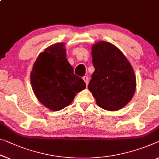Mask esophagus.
<instances>
[{
    "instance_id": "obj_1",
    "label": "esophagus",
    "mask_w": 159,
    "mask_h": 159,
    "mask_svg": "<svg viewBox=\"0 0 159 159\" xmlns=\"http://www.w3.org/2000/svg\"><path fill=\"white\" fill-rule=\"evenodd\" d=\"M82 79H83V80H84V82L86 83V85H87V87L88 83H89V78H88L87 76H84V77H83Z\"/></svg>"
}]
</instances>
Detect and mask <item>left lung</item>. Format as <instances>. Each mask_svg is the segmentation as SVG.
I'll use <instances>...</instances> for the list:
<instances>
[{"instance_id":"8db88e82","label":"left lung","mask_w":159,"mask_h":159,"mask_svg":"<svg viewBox=\"0 0 159 159\" xmlns=\"http://www.w3.org/2000/svg\"><path fill=\"white\" fill-rule=\"evenodd\" d=\"M94 72L88 89L97 104L107 111L122 109L134 97L136 80L132 66L115 45L99 41L92 47Z\"/></svg>"}]
</instances>
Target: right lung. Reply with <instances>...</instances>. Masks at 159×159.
Wrapping results in <instances>:
<instances>
[{"instance_id": "right-lung-1", "label": "right lung", "mask_w": 159, "mask_h": 159, "mask_svg": "<svg viewBox=\"0 0 159 159\" xmlns=\"http://www.w3.org/2000/svg\"><path fill=\"white\" fill-rule=\"evenodd\" d=\"M65 48V43H58L45 48L38 55L30 73L35 97L52 111H60L70 105L75 95L86 88L82 78L73 73Z\"/></svg>"}]
</instances>
